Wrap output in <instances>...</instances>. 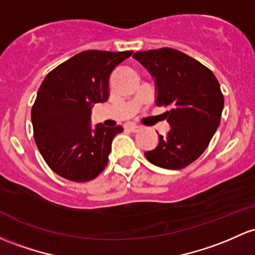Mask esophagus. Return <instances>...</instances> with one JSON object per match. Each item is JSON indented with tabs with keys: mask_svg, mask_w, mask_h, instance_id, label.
Returning a JSON list of instances; mask_svg holds the SVG:
<instances>
[{
	"mask_svg": "<svg viewBox=\"0 0 255 255\" xmlns=\"http://www.w3.org/2000/svg\"><path fill=\"white\" fill-rule=\"evenodd\" d=\"M127 129L129 130V132L136 133V132H139V129H140V128H139L138 126H128V127H127Z\"/></svg>",
	"mask_w": 255,
	"mask_h": 255,
	"instance_id": "obj_1",
	"label": "esophagus"
}]
</instances>
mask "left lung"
<instances>
[{
	"label": "left lung",
	"mask_w": 255,
	"mask_h": 255,
	"mask_svg": "<svg viewBox=\"0 0 255 255\" xmlns=\"http://www.w3.org/2000/svg\"><path fill=\"white\" fill-rule=\"evenodd\" d=\"M133 57L155 78L156 105L170 108L163 115L172 128L145 157L161 168H185L202 155L219 127L224 108L219 82L207 66L180 50L166 47Z\"/></svg>",
	"instance_id": "1"
}]
</instances>
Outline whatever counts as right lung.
I'll list each match as a JSON object with an SVG mask.
<instances>
[{
  "instance_id": "add662e5",
  "label": "right lung",
  "mask_w": 255,
  "mask_h": 255,
  "mask_svg": "<svg viewBox=\"0 0 255 255\" xmlns=\"http://www.w3.org/2000/svg\"><path fill=\"white\" fill-rule=\"evenodd\" d=\"M132 50H85L64 61L41 83L31 109L33 138L49 168L76 183L97 178L108 164L122 126L92 129L91 109L109 99L113 70Z\"/></svg>"
}]
</instances>
